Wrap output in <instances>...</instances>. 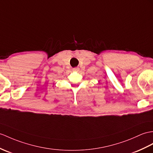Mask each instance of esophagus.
I'll return each mask as SVG.
<instances>
[{"label":"esophagus","instance_id":"1","mask_svg":"<svg viewBox=\"0 0 153 153\" xmlns=\"http://www.w3.org/2000/svg\"><path fill=\"white\" fill-rule=\"evenodd\" d=\"M73 71H79V68H73Z\"/></svg>","mask_w":153,"mask_h":153}]
</instances>
